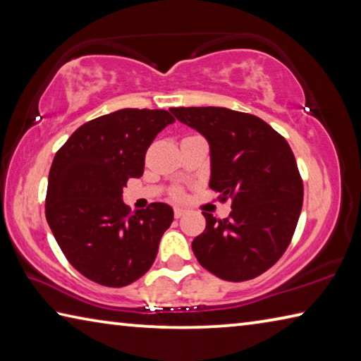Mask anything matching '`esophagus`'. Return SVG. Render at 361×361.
<instances>
[{
  "label": "esophagus",
  "instance_id": "obj_1",
  "mask_svg": "<svg viewBox=\"0 0 361 361\" xmlns=\"http://www.w3.org/2000/svg\"><path fill=\"white\" fill-rule=\"evenodd\" d=\"M173 212H175V216H176V218H181V216L186 213V210L183 209V207H175Z\"/></svg>",
  "mask_w": 361,
  "mask_h": 361
}]
</instances>
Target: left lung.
<instances>
[{"label": "left lung", "instance_id": "8db88e82", "mask_svg": "<svg viewBox=\"0 0 361 361\" xmlns=\"http://www.w3.org/2000/svg\"><path fill=\"white\" fill-rule=\"evenodd\" d=\"M210 148V188L231 199L229 218L202 212L192 240L200 266L228 282L261 276L285 253L302 209V180L286 140L253 114L221 106L172 108Z\"/></svg>", "mask_w": 361, "mask_h": 361}]
</instances>
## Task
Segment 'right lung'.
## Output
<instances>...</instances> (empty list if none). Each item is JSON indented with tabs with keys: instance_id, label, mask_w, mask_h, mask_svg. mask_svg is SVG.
Listing matches in <instances>:
<instances>
[{
	"instance_id": "obj_1",
	"label": "right lung",
	"mask_w": 361,
	"mask_h": 361,
	"mask_svg": "<svg viewBox=\"0 0 361 361\" xmlns=\"http://www.w3.org/2000/svg\"><path fill=\"white\" fill-rule=\"evenodd\" d=\"M173 122L166 109H118L85 122L54 157L46 219L70 264L95 283L126 286L156 259L173 209L152 202L130 213L122 192L143 175L146 149Z\"/></svg>"
}]
</instances>
